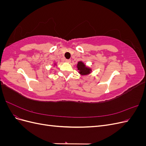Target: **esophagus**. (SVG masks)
<instances>
[{"instance_id":"obj_1","label":"esophagus","mask_w":146,"mask_h":146,"mask_svg":"<svg viewBox=\"0 0 146 146\" xmlns=\"http://www.w3.org/2000/svg\"><path fill=\"white\" fill-rule=\"evenodd\" d=\"M66 61V62H67V63H70V62H71V60H65Z\"/></svg>"}]
</instances>
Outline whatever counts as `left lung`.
I'll return each mask as SVG.
<instances>
[{
	"label": "left lung",
	"mask_w": 146,
	"mask_h": 146,
	"mask_svg": "<svg viewBox=\"0 0 146 146\" xmlns=\"http://www.w3.org/2000/svg\"><path fill=\"white\" fill-rule=\"evenodd\" d=\"M77 68L78 70V73L81 76H87V75H89L92 72V69L87 66L82 61H78Z\"/></svg>",
	"instance_id": "8db88e82"
}]
</instances>
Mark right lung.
<instances>
[{"label":"right lung","mask_w":146,"mask_h":146,"mask_svg":"<svg viewBox=\"0 0 146 146\" xmlns=\"http://www.w3.org/2000/svg\"><path fill=\"white\" fill-rule=\"evenodd\" d=\"M56 66V63H54V66Z\"/></svg>","instance_id":"add662e5"}]
</instances>
